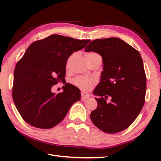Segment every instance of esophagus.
I'll return each mask as SVG.
<instances>
[{"label":"esophagus","instance_id":"34e87169","mask_svg":"<svg viewBox=\"0 0 161 161\" xmlns=\"http://www.w3.org/2000/svg\"><path fill=\"white\" fill-rule=\"evenodd\" d=\"M89 96L90 95L88 92H86L85 91H81V99L82 100H85L87 98H89Z\"/></svg>","mask_w":161,"mask_h":161}]
</instances>
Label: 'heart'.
<instances>
[{"label": "heart", "mask_w": 161, "mask_h": 161, "mask_svg": "<svg viewBox=\"0 0 161 161\" xmlns=\"http://www.w3.org/2000/svg\"><path fill=\"white\" fill-rule=\"evenodd\" d=\"M85 56L86 58H101L99 53L95 52L86 53ZM72 83L82 90L88 91L95 85L96 80L92 77L79 76L73 79Z\"/></svg>", "instance_id": "b5f03b06"}]
</instances>
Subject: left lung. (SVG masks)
<instances>
[{"instance_id":"8db88e82","label":"left lung","mask_w":161,"mask_h":161,"mask_svg":"<svg viewBox=\"0 0 161 161\" xmlns=\"http://www.w3.org/2000/svg\"><path fill=\"white\" fill-rule=\"evenodd\" d=\"M85 50L99 53L103 62L101 82L94 91L100 97L95 98L97 107L91 119L105 133L119 132L134 122L144 105L147 76L142 57L137 50L116 37L95 40Z\"/></svg>"}]
</instances>
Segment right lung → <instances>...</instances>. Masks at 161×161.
<instances>
[{"mask_svg": "<svg viewBox=\"0 0 161 161\" xmlns=\"http://www.w3.org/2000/svg\"><path fill=\"white\" fill-rule=\"evenodd\" d=\"M90 42L53 34L28 47L14 69L12 89L14 103L25 122L37 128H52L80 99V90L72 85L65 84L64 91L58 94L51 89L65 80L71 54Z\"/></svg>", "mask_w": 161, "mask_h": 161, "instance_id": "1", "label": "right lung"}]
</instances>
